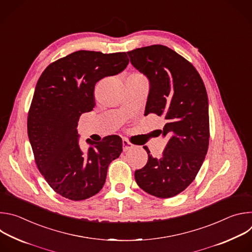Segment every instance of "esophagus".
<instances>
[{"mask_svg":"<svg viewBox=\"0 0 252 252\" xmlns=\"http://www.w3.org/2000/svg\"><path fill=\"white\" fill-rule=\"evenodd\" d=\"M123 147H124V152H128L129 150H131L133 148V146L131 145V143L127 139H126V138L123 139Z\"/></svg>","mask_w":252,"mask_h":252,"instance_id":"34e87169","label":"esophagus"}]
</instances>
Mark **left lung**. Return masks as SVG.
<instances>
[{"label":"left lung","instance_id":"1","mask_svg":"<svg viewBox=\"0 0 252 252\" xmlns=\"http://www.w3.org/2000/svg\"><path fill=\"white\" fill-rule=\"evenodd\" d=\"M131 64L150 82L146 114L163 117L159 134L167 138L158 159L145 148L149 160L134 178L146 192L168 198L184 191L195 178L208 149V99L195 67L162 45L126 53Z\"/></svg>","mask_w":252,"mask_h":252}]
</instances>
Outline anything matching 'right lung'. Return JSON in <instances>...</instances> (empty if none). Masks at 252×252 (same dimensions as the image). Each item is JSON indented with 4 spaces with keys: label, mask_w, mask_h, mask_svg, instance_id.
Listing matches in <instances>:
<instances>
[{
    "label": "right lung",
    "mask_w": 252,
    "mask_h": 252,
    "mask_svg": "<svg viewBox=\"0 0 252 252\" xmlns=\"http://www.w3.org/2000/svg\"><path fill=\"white\" fill-rule=\"evenodd\" d=\"M126 53L78 51L47 66L35 86L28 115V135L39 170L49 186L70 200H83L103 187L107 167L123 152L119 135L80 147L78 123L95 105L94 86L123 71Z\"/></svg>",
    "instance_id": "right-lung-1"
}]
</instances>
